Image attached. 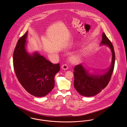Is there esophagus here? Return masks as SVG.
I'll return each instance as SVG.
<instances>
[{"label": "esophagus", "mask_w": 127, "mask_h": 127, "mask_svg": "<svg viewBox=\"0 0 127 127\" xmlns=\"http://www.w3.org/2000/svg\"><path fill=\"white\" fill-rule=\"evenodd\" d=\"M68 66L66 64H63L61 66V68L64 70H66L68 68Z\"/></svg>", "instance_id": "1"}]
</instances>
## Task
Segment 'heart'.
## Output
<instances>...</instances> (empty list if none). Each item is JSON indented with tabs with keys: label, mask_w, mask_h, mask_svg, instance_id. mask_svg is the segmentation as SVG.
<instances>
[{
	"label": "heart",
	"mask_w": 127,
	"mask_h": 127,
	"mask_svg": "<svg viewBox=\"0 0 127 127\" xmlns=\"http://www.w3.org/2000/svg\"><path fill=\"white\" fill-rule=\"evenodd\" d=\"M80 58V57L78 55H73L69 58V60L72 62L75 63L79 61Z\"/></svg>",
	"instance_id": "heart-1"
}]
</instances>
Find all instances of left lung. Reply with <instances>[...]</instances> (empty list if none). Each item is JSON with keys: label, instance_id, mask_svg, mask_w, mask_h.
<instances>
[{"label": "left lung", "instance_id": "left-lung-1", "mask_svg": "<svg viewBox=\"0 0 127 127\" xmlns=\"http://www.w3.org/2000/svg\"><path fill=\"white\" fill-rule=\"evenodd\" d=\"M100 45L107 46L112 52V61L110 66L103 70L104 73L101 75L91 74L82 64L76 66L74 68L75 89L83 96H93L101 91L108 84L114 70L115 55L113 45L104 33H103Z\"/></svg>", "mask_w": 127, "mask_h": 127}]
</instances>
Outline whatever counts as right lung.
Wrapping results in <instances>:
<instances>
[{
    "label": "right lung",
    "instance_id": "1",
    "mask_svg": "<svg viewBox=\"0 0 127 127\" xmlns=\"http://www.w3.org/2000/svg\"><path fill=\"white\" fill-rule=\"evenodd\" d=\"M28 31L18 40L13 53V66L16 76L23 87L35 97L46 96L55 85L56 74L60 64H54L35 52L32 54L26 49Z\"/></svg>",
    "mask_w": 127,
    "mask_h": 127
}]
</instances>
